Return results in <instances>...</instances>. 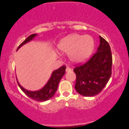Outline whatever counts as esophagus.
<instances>
[{"label": "esophagus", "instance_id": "34e87169", "mask_svg": "<svg viewBox=\"0 0 129 129\" xmlns=\"http://www.w3.org/2000/svg\"><path fill=\"white\" fill-rule=\"evenodd\" d=\"M71 69L70 68V67H66V72H69V71H71Z\"/></svg>", "mask_w": 129, "mask_h": 129}]
</instances>
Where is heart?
<instances>
[{
  "instance_id": "obj_1",
  "label": "heart",
  "mask_w": 129,
  "mask_h": 129,
  "mask_svg": "<svg viewBox=\"0 0 129 129\" xmlns=\"http://www.w3.org/2000/svg\"><path fill=\"white\" fill-rule=\"evenodd\" d=\"M94 47V41L90 35L71 34L63 38L58 44V48L64 52H69L73 62H83L90 56Z\"/></svg>"
}]
</instances>
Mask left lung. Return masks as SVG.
Wrapping results in <instances>:
<instances>
[{
  "label": "left lung",
  "mask_w": 129,
  "mask_h": 129,
  "mask_svg": "<svg viewBox=\"0 0 129 129\" xmlns=\"http://www.w3.org/2000/svg\"><path fill=\"white\" fill-rule=\"evenodd\" d=\"M100 45L97 51L87 62L76 66L75 88L79 94L92 96L106 86L111 75L112 55L109 44L100 36Z\"/></svg>",
  "instance_id": "left-lung-1"
}]
</instances>
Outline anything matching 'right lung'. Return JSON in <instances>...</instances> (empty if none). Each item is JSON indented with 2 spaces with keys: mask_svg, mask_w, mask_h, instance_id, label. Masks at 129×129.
Here are the masks:
<instances>
[{
  "mask_svg": "<svg viewBox=\"0 0 129 129\" xmlns=\"http://www.w3.org/2000/svg\"><path fill=\"white\" fill-rule=\"evenodd\" d=\"M36 35H37L36 34H34L29 35V37H27L24 40V42H23L19 46L17 50H18L20 47H22L23 45H24V44H26L27 42L33 40L34 38ZM66 67V66L65 65H63L62 67H60V68H59L58 69L53 71L51 76V78L48 80L47 84L42 89L35 91H28L24 89V88L22 87L20 85V84L19 83L18 80L16 79L17 82H18V85L21 88V90L29 98L33 99V100L35 101H39V102H43V101L50 100V98H51L54 95L55 93L57 90V88H58V84L59 83L61 78L64 75Z\"/></svg>",
  "mask_w": 129,
  "mask_h": 129,
  "instance_id": "1",
  "label": "right lung"
}]
</instances>
